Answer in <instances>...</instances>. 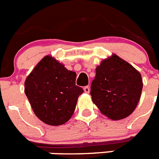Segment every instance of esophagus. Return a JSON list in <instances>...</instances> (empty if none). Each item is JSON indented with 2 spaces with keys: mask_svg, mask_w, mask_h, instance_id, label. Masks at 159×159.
<instances>
[{
  "mask_svg": "<svg viewBox=\"0 0 159 159\" xmlns=\"http://www.w3.org/2000/svg\"><path fill=\"white\" fill-rule=\"evenodd\" d=\"M84 92H86V93H89L90 92V87L89 86H85L84 88Z\"/></svg>",
  "mask_w": 159,
  "mask_h": 159,
  "instance_id": "obj_1",
  "label": "esophagus"
}]
</instances>
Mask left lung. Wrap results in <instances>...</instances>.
Masks as SVG:
<instances>
[{"instance_id":"obj_1","label":"left lung","mask_w":159,"mask_h":159,"mask_svg":"<svg viewBox=\"0 0 159 159\" xmlns=\"http://www.w3.org/2000/svg\"><path fill=\"white\" fill-rule=\"evenodd\" d=\"M95 73L91 85V95L100 111L113 120L130 116L141 96V74L115 54L102 60Z\"/></svg>"}]
</instances>
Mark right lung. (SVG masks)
<instances>
[{"instance_id": "right-lung-1", "label": "right lung", "mask_w": 159, "mask_h": 159, "mask_svg": "<svg viewBox=\"0 0 159 159\" xmlns=\"http://www.w3.org/2000/svg\"><path fill=\"white\" fill-rule=\"evenodd\" d=\"M76 73L52 57H43L25 83V92L32 110L46 124L65 123L75 111L78 97L84 92L75 85Z\"/></svg>"}]
</instances>
